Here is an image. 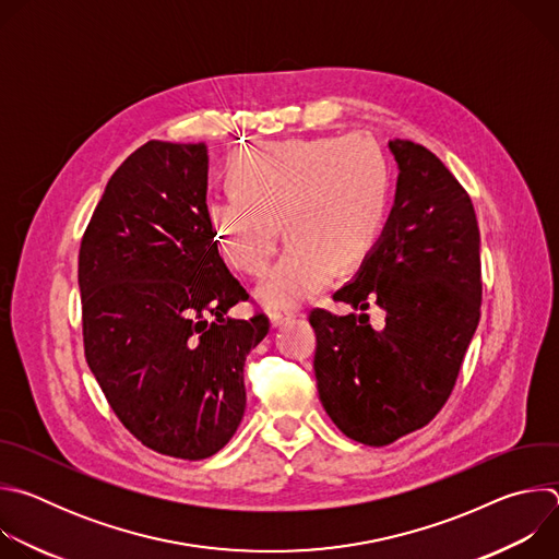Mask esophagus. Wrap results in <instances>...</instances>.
<instances>
[{
	"instance_id": "34e87169",
	"label": "esophagus",
	"mask_w": 559,
	"mask_h": 559,
	"mask_svg": "<svg viewBox=\"0 0 559 559\" xmlns=\"http://www.w3.org/2000/svg\"><path fill=\"white\" fill-rule=\"evenodd\" d=\"M289 318H292V313L272 311V313H270V325H272V328H281L283 323H287V321H289Z\"/></svg>"
}]
</instances>
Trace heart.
<instances>
[{"label": "heart", "mask_w": 559, "mask_h": 559, "mask_svg": "<svg viewBox=\"0 0 559 559\" xmlns=\"http://www.w3.org/2000/svg\"><path fill=\"white\" fill-rule=\"evenodd\" d=\"M227 179L231 190L207 201V221L231 267L263 274L281 241V218L289 236L283 259L257 287L259 302L276 311L325 289L338 263L365 259L386 214V164L362 139L252 145L231 156Z\"/></svg>", "instance_id": "obj_1"}]
</instances>
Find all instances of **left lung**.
Wrapping results in <instances>:
<instances>
[{
	"label": "left lung",
	"mask_w": 559,
	"mask_h": 559,
	"mask_svg": "<svg viewBox=\"0 0 559 559\" xmlns=\"http://www.w3.org/2000/svg\"><path fill=\"white\" fill-rule=\"evenodd\" d=\"M395 199L358 274L334 294L367 313L311 309L321 403L352 440L384 447L444 407L480 321V229L457 179L425 145L393 139Z\"/></svg>",
	"instance_id": "obj_1"
}]
</instances>
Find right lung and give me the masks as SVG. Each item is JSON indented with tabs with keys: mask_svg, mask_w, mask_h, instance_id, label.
<instances>
[{
	"mask_svg": "<svg viewBox=\"0 0 559 559\" xmlns=\"http://www.w3.org/2000/svg\"><path fill=\"white\" fill-rule=\"evenodd\" d=\"M205 194V143L147 141L110 177L79 250L88 367L123 427L181 460L236 433L243 365L270 332L265 313L227 316L250 296L218 254Z\"/></svg>",
	"mask_w": 559,
	"mask_h": 559,
	"instance_id": "right-lung-1",
	"label": "right lung"
}]
</instances>
